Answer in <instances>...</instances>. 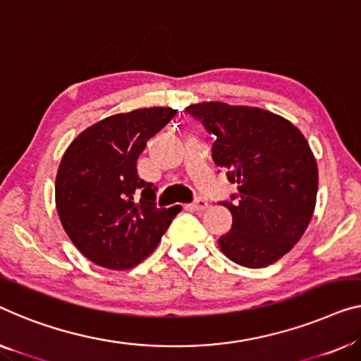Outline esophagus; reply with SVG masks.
<instances>
[{
    "label": "esophagus",
    "instance_id": "obj_1",
    "mask_svg": "<svg viewBox=\"0 0 361 361\" xmlns=\"http://www.w3.org/2000/svg\"><path fill=\"white\" fill-rule=\"evenodd\" d=\"M191 209V211H197V212H202V211H206V209L209 207V204H207V201H204V199H196L195 202L192 204H190V206H188Z\"/></svg>",
    "mask_w": 361,
    "mask_h": 361
}]
</instances>
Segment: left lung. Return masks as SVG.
I'll return each instance as SVG.
<instances>
[{
	"label": "left lung",
	"instance_id": "obj_1",
	"mask_svg": "<svg viewBox=\"0 0 361 361\" xmlns=\"http://www.w3.org/2000/svg\"><path fill=\"white\" fill-rule=\"evenodd\" d=\"M215 141L212 159L238 185L232 230L219 238L224 255L245 267H266L293 248L308 227L318 195V165L297 126L255 106L222 102L190 105Z\"/></svg>",
	"mask_w": 361,
	"mask_h": 361
}]
</instances>
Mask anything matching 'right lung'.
Masks as SVG:
<instances>
[{"label":"right lung","mask_w":361,"mask_h":361,"mask_svg":"<svg viewBox=\"0 0 361 361\" xmlns=\"http://www.w3.org/2000/svg\"><path fill=\"white\" fill-rule=\"evenodd\" d=\"M176 110L152 106L105 118L79 134L56 175V209L74 246L97 266L125 271L155 250L178 211L155 206L157 186L137 159Z\"/></svg>","instance_id":"add662e5"}]
</instances>
